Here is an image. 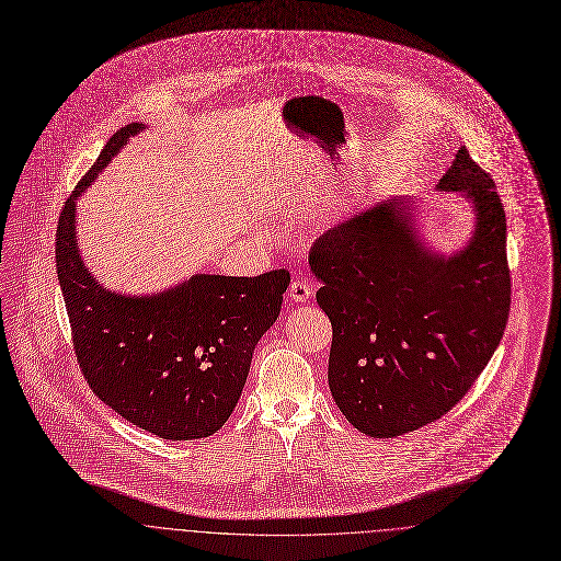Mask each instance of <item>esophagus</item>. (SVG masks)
Masks as SVG:
<instances>
[{
	"instance_id": "obj_1",
	"label": "esophagus",
	"mask_w": 561,
	"mask_h": 561,
	"mask_svg": "<svg viewBox=\"0 0 561 561\" xmlns=\"http://www.w3.org/2000/svg\"><path fill=\"white\" fill-rule=\"evenodd\" d=\"M311 287L307 285V283H302V280H294L291 285H289V300L291 302H298V305H302V302H307L309 298H311Z\"/></svg>"
}]
</instances>
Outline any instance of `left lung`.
<instances>
[{"label":"left lung","instance_id":"8db88e82","mask_svg":"<svg viewBox=\"0 0 561 561\" xmlns=\"http://www.w3.org/2000/svg\"><path fill=\"white\" fill-rule=\"evenodd\" d=\"M473 211L444 254L420 234L411 198H385L311 250L329 316V389L365 435L396 437L449 413L495 354L511 309L506 214L493 179L460 148L435 185Z\"/></svg>","mask_w":561,"mask_h":561}]
</instances>
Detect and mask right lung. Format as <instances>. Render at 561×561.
Masks as SVG:
<instances>
[{"label":"right lung","instance_id":"add662e5","mask_svg":"<svg viewBox=\"0 0 561 561\" xmlns=\"http://www.w3.org/2000/svg\"><path fill=\"white\" fill-rule=\"evenodd\" d=\"M144 130L146 124H130L112 135L66 201L57 276L79 367L99 400L163 439H198L232 415L254 347L280 313L289 272L194 274L137 296L99 283L79 252L77 201Z\"/></svg>","mask_w":561,"mask_h":561}]
</instances>
